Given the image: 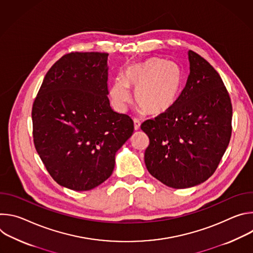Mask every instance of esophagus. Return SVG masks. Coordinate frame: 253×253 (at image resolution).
<instances>
[{
    "mask_svg": "<svg viewBox=\"0 0 253 253\" xmlns=\"http://www.w3.org/2000/svg\"><path fill=\"white\" fill-rule=\"evenodd\" d=\"M133 121H134V129H135V131H138V130L140 129L141 122H140L138 119H136V118H135Z\"/></svg>",
    "mask_w": 253,
    "mask_h": 253,
    "instance_id": "1",
    "label": "esophagus"
}]
</instances>
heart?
Masks as SVG:
<instances>
[{"instance_id":"b5f03b06","label":"heart","mask_w":253,"mask_h":253,"mask_svg":"<svg viewBox=\"0 0 253 253\" xmlns=\"http://www.w3.org/2000/svg\"><path fill=\"white\" fill-rule=\"evenodd\" d=\"M183 82V71L178 64L153 57L130 65L124 72V80L113 82L110 96L114 106L123 111L132 100L131 88L140 109L148 115L158 116L172 109Z\"/></svg>"}]
</instances>
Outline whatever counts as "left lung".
I'll return each mask as SVG.
<instances>
[{
  "label": "left lung",
  "mask_w": 253,
  "mask_h": 253,
  "mask_svg": "<svg viewBox=\"0 0 253 253\" xmlns=\"http://www.w3.org/2000/svg\"><path fill=\"white\" fill-rule=\"evenodd\" d=\"M190 73L176 104L146 120L149 137L144 160L149 173L176 188L198 185L215 172L231 137L232 105L216 70L189 50Z\"/></svg>",
  "instance_id": "1"
}]
</instances>
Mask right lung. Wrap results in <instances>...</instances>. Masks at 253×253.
<instances>
[{
  "mask_svg": "<svg viewBox=\"0 0 253 253\" xmlns=\"http://www.w3.org/2000/svg\"><path fill=\"white\" fill-rule=\"evenodd\" d=\"M107 53H69L48 71L32 108L33 138L55 181L91 190L109 178L134 131L108 99Z\"/></svg>",
  "mask_w": 253,
  "mask_h": 253,
  "instance_id": "right-lung-1",
  "label": "right lung"
}]
</instances>
